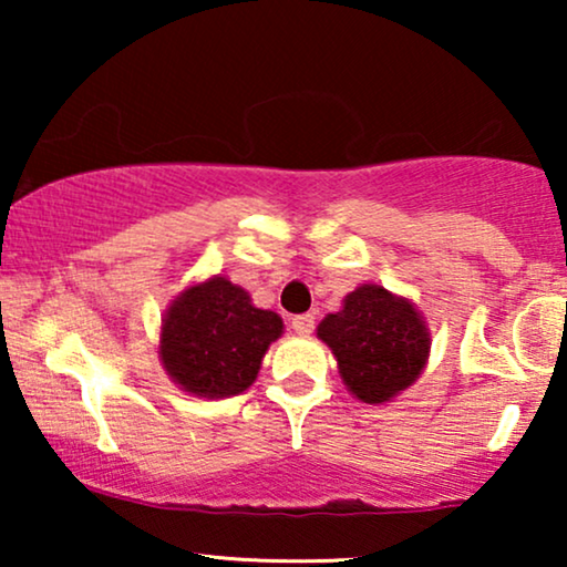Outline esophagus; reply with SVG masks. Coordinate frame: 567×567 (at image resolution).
Listing matches in <instances>:
<instances>
[{"label":"esophagus","instance_id":"1","mask_svg":"<svg viewBox=\"0 0 567 567\" xmlns=\"http://www.w3.org/2000/svg\"><path fill=\"white\" fill-rule=\"evenodd\" d=\"M291 328H293V332H297V336H309V332L315 330V317L312 315H297V317H291Z\"/></svg>","mask_w":567,"mask_h":567}]
</instances>
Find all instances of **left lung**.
Instances as JSON below:
<instances>
[{
	"label": "left lung",
	"instance_id": "obj_1",
	"mask_svg": "<svg viewBox=\"0 0 567 567\" xmlns=\"http://www.w3.org/2000/svg\"><path fill=\"white\" fill-rule=\"evenodd\" d=\"M317 338L336 355L346 390L367 405H384L410 390L431 355L421 309L379 284L346 293L343 307L317 324Z\"/></svg>",
	"mask_w": 567,
	"mask_h": 567
}]
</instances>
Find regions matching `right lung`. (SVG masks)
<instances>
[{
	"label": "right lung",
	"instance_id": "obj_1",
	"mask_svg": "<svg viewBox=\"0 0 567 567\" xmlns=\"http://www.w3.org/2000/svg\"><path fill=\"white\" fill-rule=\"evenodd\" d=\"M284 336V320L252 305L227 276L193 281L165 309L159 363L193 398L224 400L258 379L262 355Z\"/></svg>",
	"mask_w": 567,
	"mask_h": 567
}]
</instances>
